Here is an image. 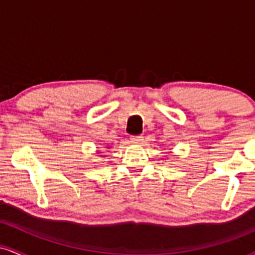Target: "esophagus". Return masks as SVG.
<instances>
[{"label": "esophagus", "mask_w": 255, "mask_h": 255, "mask_svg": "<svg viewBox=\"0 0 255 255\" xmlns=\"http://www.w3.org/2000/svg\"><path fill=\"white\" fill-rule=\"evenodd\" d=\"M142 135H131L130 136V141L134 142V144H140V142H142Z\"/></svg>", "instance_id": "esophagus-1"}]
</instances>
